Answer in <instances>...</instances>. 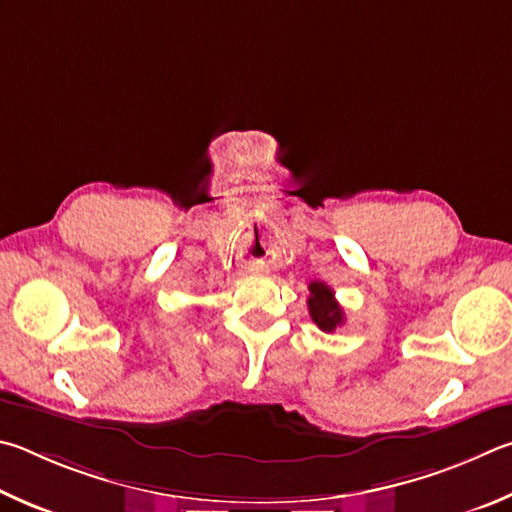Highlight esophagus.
Returning <instances> with one entry per match:
<instances>
[{
  "instance_id": "obj_1",
  "label": "esophagus",
  "mask_w": 512,
  "mask_h": 512,
  "mask_svg": "<svg viewBox=\"0 0 512 512\" xmlns=\"http://www.w3.org/2000/svg\"><path fill=\"white\" fill-rule=\"evenodd\" d=\"M251 272H254V270H251Z\"/></svg>"
}]
</instances>
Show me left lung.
Wrapping results in <instances>:
<instances>
[{
	"mask_svg": "<svg viewBox=\"0 0 512 512\" xmlns=\"http://www.w3.org/2000/svg\"><path fill=\"white\" fill-rule=\"evenodd\" d=\"M308 290V310L312 321H315L324 333H333L337 326L344 324V310L337 303L335 292L321 281H312L308 285Z\"/></svg>",
	"mask_w": 512,
	"mask_h": 512,
	"instance_id": "8db88e82",
	"label": "left lung"
}]
</instances>
